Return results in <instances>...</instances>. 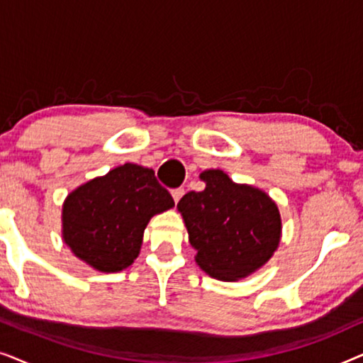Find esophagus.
<instances>
[{"instance_id":"1","label":"esophagus","mask_w":363,"mask_h":363,"mask_svg":"<svg viewBox=\"0 0 363 363\" xmlns=\"http://www.w3.org/2000/svg\"><path fill=\"white\" fill-rule=\"evenodd\" d=\"M183 195H185V190H183V188H175V190H172V196L173 200H175V203L180 201V198Z\"/></svg>"}]
</instances>
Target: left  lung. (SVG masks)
Returning a JSON list of instances; mask_svg holds the SVG:
<instances>
[{"mask_svg": "<svg viewBox=\"0 0 363 363\" xmlns=\"http://www.w3.org/2000/svg\"><path fill=\"white\" fill-rule=\"evenodd\" d=\"M200 180L205 190L186 193L177 205L196 264L215 279H245L279 247V208L264 190L233 182L218 168L201 172Z\"/></svg>", "mask_w": 363, "mask_h": 363, "instance_id": "left-lung-1", "label": "left lung"}]
</instances>
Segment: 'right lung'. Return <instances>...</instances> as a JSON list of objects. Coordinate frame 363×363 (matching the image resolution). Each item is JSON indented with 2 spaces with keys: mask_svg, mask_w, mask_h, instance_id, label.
I'll list each match as a JSON object with an SVG mask.
<instances>
[{
  "mask_svg": "<svg viewBox=\"0 0 363 363\" xmlns=\"http://www.w3.org/2000/svg\"><path fill=\"white\" fill-rule=\"evenodd\" d=\"M173 206L152 168L123 163L66 196L62 241L92 269L118 272L140 255L148 221Z\"/></svg>",
  "mask_w": 363,
  "mask_h": 363,
  "instance_id": "add662e5",
  "label": "right lung"
}]
</instances>
